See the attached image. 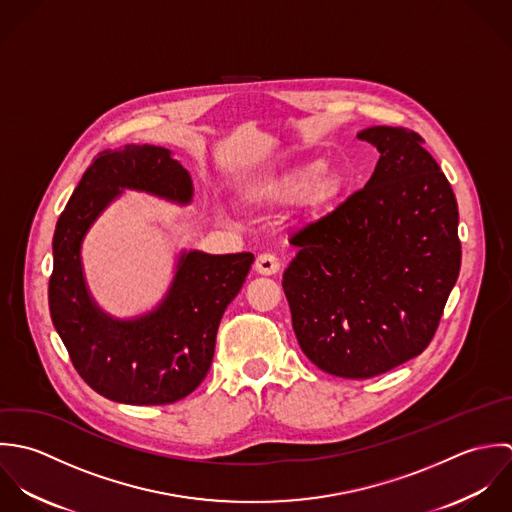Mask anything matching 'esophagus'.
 I'll return each instance as SVG.
<instances>
[{"label": "esophagus", "instance_id": "esophagus-1", "mask_svg": "<svg viewBox=\"0 0 512 512\" xmlns=\"http://www.w3.org/2000/svg\"><path fill=\"white\" fill-rule=\"evenodd\" d=\"M255 271L259 275H275L281 271V261L273 253H261L255 259Z\"/></svg>", "mask_w": 512, "mask_h": 512}]
</instances>
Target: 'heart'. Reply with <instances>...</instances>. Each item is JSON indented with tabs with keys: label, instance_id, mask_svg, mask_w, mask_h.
Instances as JSON below:
<instances>
[{
	"label": "heart",
	"instance_id": "b5f03b06",
	"mask_svg": "<svg viewBox=\"0 0 512 512\" xmlns=\"http://www.w3.org/2000/svg\"><path fill=\"white\" fill-rule=\"evenodd\" d=\"M320 168L312 166V168H305L295 172L293 176H289L283 182L271 184L261 188V194L267 198H275V200H291V198H299L303 194H307L308 190L312 188L316 176H318Z\"/></svg>",
	"mask_w": 512,
	"mask_h": 512
}]
</instances>
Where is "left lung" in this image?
Masks as SVG:
<instances>
[{"instance_id":"8db88e82","label":"left lung","mask_w":512,"mask_h":512,"mask_svg":"<svg viewBox=\"0 0 512 512\" xmlns=\"http://www.w3.org/2000/svg\"><path fill=\"white\" fill-rule=\"evenodd\" d=\"M358 138L380 152L372 178L291 235L283 275L301 350L350 380L419 356L461 269L457 200L423 138L402 126Z\"/></svg>"}]
</instances>
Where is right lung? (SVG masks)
Instances as JSON below:
<instances>
[{
  "mask_svg": "<svg viewBox=\"0 0 512 512\" xmlns=\"http://www.w3.org/2000/svg\"><path fill=\"white\" fill-rule=\"evenodd\" d=\"M190 204L188 170L172 152L150 144L104 150L83 174L53 235L49 310L79 376L104 398L130 406H166L204 382L227 305L255 261L253 253H182L164 301L152 312L118 320L91 299L81 243L122 190Z\"/></svg>",
  "mask_w": 512,
  "mask_h": 512,
  "instance_id": "right-lung-1",
  "label": "right lung"
}]
</instances>
